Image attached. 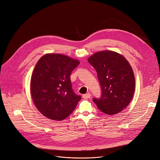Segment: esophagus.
<instances>
[{
	"instance_id": "obj_1",
	"label": "esophagus",
	"mask_w": 160,
	"mask_h": 160,
	"mask_svg": "<svg viewBox=\"0 0 160 160\" xmlns=\"http://www.w3.org/2000/svg\"><path fill=\"white\" fill-rule=\"evenodd\" d=\"M90 96H91L90 93H87V94L83 95V98H85V99H88V98H90Z\"/></svg>"
}]
</instances>
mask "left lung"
Wrapping results in <instances>:
<instances>
[{
    "instance_id": "8db88e82",
    "label": "left lung",
    "mask_w": 160,
    "mask_h": 160,
    "mask_svg": "<svg viewBox=\"0 0 160 160\" xmlns=\"http://www.w3.org/2000/svg\"><path fill=\"white\" fill-rule=\"evenodd\" d=\"M96 70L101 89L100 98L93 101L108 115L118 114L131 101L135 91L132 68L121 54L111 51L96 52L88 59Z\"/></svg>"
}]
</instances>
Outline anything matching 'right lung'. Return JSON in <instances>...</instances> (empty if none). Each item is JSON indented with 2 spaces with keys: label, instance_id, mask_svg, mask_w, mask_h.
Listing matches in <instances>:
<instances>
[{
  "label": "right lung",
  "instance_id": "obj_1",
  "mask_svg": "<svg viewBox=\"0 0 160 160\" xmlns=\"http://www.w3.org/2000/svg\"><path fill=\"white\" fill-rule=\"evenodd\" d=\"M78 60L60 54H46L36 64L30 83L34 104L45 117L62 121L73 111L81 96L72 88L70 74Z\"/></svg>",
  "mask_w": 160,
  "mask_h": 160
}]
</instances>
